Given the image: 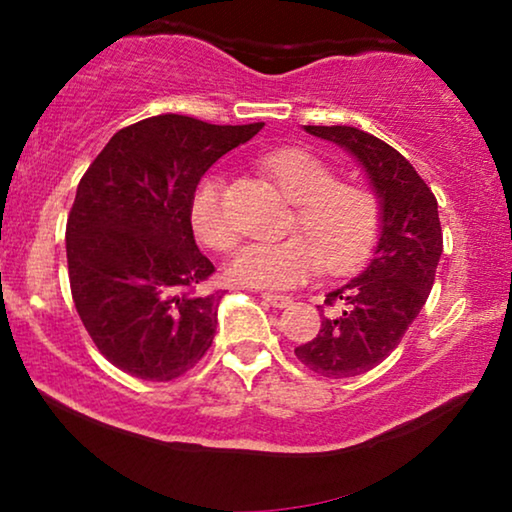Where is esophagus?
Returning <instances> with one entry per match:
<instances>
[{
  "mask_svg": "<svg viewBox=\"0 0 512 512\" xmlns=\"http://www.w3.org/2000/svg\"><path fill=\"white\" fill-rule=\"evenodd\" d=\"M261 298L268 305L279 307V310H282V307H286V305H291V296H279V293H261Z\"/></svg>",
  "mask_w": 512,
  "mask_h": 512,
  "instance_id": "obj_1",
  "label": "esophagus"
}]
</instances>
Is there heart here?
<instances>
[{
	"label": "heart",
	"instance_id": "b5f03b06",
	"mask_svg": "<svg viewBox=\"0 0 512 512\" xmlns=\"http://www.w3.org/2000/svg\"><path fill=\"white\" fill-rule=\"evenodd\" d=\"M261 165L284 198L296 205L289 223L293 237L242 247L228 265L235 282L291 289L310 279L319 265L328 275H345L373 254L384 221L382 198L373 186L340 181L326 160L303 149L272 151ZM191 223L207 247L230 251L237 244L216 177H205L195 188Z\"/></svg>",
	"mask_w": 512,
	"mask_h": 512
}]
</instances>
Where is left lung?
<instances>
[{
	"label": "left lung",
	"mask_w": 512,
	"mask_h": 512,
	"mask_svg": "<svg viewBox=\"0 0 512 512\" xmlns=\"http://www.w3.org/2000/svg\"><path fill=\"white\" fill-rule=\"evenodd\" d=\"M305 130L352 153L384 207L370 265L328 293L317 338L296 347L300 363L342 380L380 366L417 319L436 279L443 230L436 195L387 142L349 125H305Z\"/></svg>",
	"instance_id": "1"
}]
</instances>
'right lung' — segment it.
<instances>
[{
    "label": "right lung",
    "instance_id": "obj_1",
    "mask_svg": "<svg viewBox=\"0 0 512 512\" xmlns=\"http://www.w3.org/2000/svg\"><path fill=\"white\" fill-rule=\"evenodd\" d=\"M263 123L212 125L163 114L118 130L79 181L67 219L76 312L109 363L139 380L191 370L216 333L221 291L195 244L202 174Z\"/></svg>",
    "mask_w": 512,
    "mask_h": 512
}]
</instances>
